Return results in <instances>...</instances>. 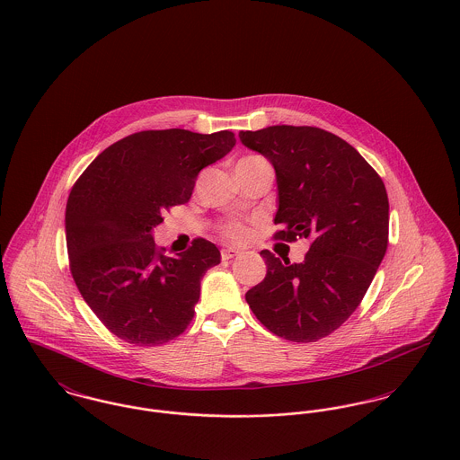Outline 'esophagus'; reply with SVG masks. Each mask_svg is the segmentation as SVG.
<instances>
[{
  "label": "esophagus",
  "mask_w": 460,
  "mask_h": 460,
  "mask_svg": "<svg viewBox=\"0 0 460 460\" xmlns=\"http://www.w3.org/2000/svg\"><path fill=\"white\" fill-rule=\"evenodd\" d=\"M238 254H240V251L234 249V247H226V249H222V259H224V261L234 259Z\"/></svg>",
  "instance_id": "34e87169"
}]
</instances>
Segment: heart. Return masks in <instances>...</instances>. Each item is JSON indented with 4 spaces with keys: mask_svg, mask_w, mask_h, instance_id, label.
Listing matches in <instances>:
<instances>
[{
    "mask_svg": "<svg viewBox=\"0 0 460 460\" xmlns=\"http://www.w3.org/2000/svg\"><path fill=\"white\" fill-rule=\"evenodd\" d=\"M249 158H259V156H247V158H242V160H249ZM222 233H224L226 238H229V240H233V242H243V240L249 236L247 227L242 226V224H238V222H231V224L224 226Z\"/></svg>",
    "mask_w": 460,
    "mask_h": 460,
    "instance_id": "1",
    "label": "heart"
}]
</instances>
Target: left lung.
I'll return each mask as SVG.
<instances>
[{
  "label": "left lung",
  "mask_w": 460,
  "mask_h": 460,
  "mask_svg": "<svg viewBox=\"0 0 460 460\" xmlns=\"http://www.w3.org/2000/svg\"><path fill=\"white\" fill-rule=\"evenodd\" d=\"M277 176V240L310 238L302 262L261 251L266 277L247 291L255 317L275 335L315 342L348 321L388 247L383 180L344 139L315 127L240 132Z\"/></svg>",
  "instance_id": "obj_1"
}]
</instances>
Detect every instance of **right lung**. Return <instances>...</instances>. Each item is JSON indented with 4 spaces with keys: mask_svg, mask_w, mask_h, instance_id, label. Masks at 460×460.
<instances>
[{
    "mask_svg": "<svg viewBox=\"0 0 460 460\" xmlns=\"http://www.w3.org/2000/svg\"><path fill=\"white\" fill-rule=\"evenodd\" d=\"M236 145L234 134L145 130L99 155L70 190L65 211L70 271L105 328L136 346L172 341L190 324L201 279L220 262L203 238L167 257L154 229L190 199L198 174Z\"/></svg>",
    "mask_w": 460,
    "mask_h": 460,
    "instance_id": "add662e5",
    "label": "right lung"
}]
</instances>
